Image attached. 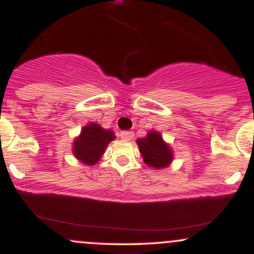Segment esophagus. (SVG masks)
Listing matches in <instances>:
<instances>
[{"mask_svg":"<svg viewBox=\"0 0 254 254\" xmlns=\"http://www.w3.org/2000/svg\"><path fill=\"white\" fill-rule=\"evenodd\" d=\"M121 137L124 141H130V139H132L133 132L132 131H123V132H121Z\"/></svg>","mask_w":254,"mask_h":254,"instance_id":"34e87169","label":"esophagus"}]
</instances>
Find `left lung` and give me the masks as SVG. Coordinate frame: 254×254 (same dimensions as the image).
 Instances as JSON below:
<instances>
[{
    "label": "left lung",
    "mask_w": 254,
    "mask_h": 254,
    "mask_svg": "<svg viewBox=\"0 0 254 254\" xmlns=\"http://www.w3.org/2000/svg\"><path fill=\"white\" fill-rule=\"evenodd\" d=\"M137 144H138L139 153L143 157V161L150 167L156 168V170L165 168L173 160V151L171 147L156 131H149L143 138L137 139Z\"/></svg>",
    "instance_id": "obj_1"
}]
</instances>
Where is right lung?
Returning <instances> with one entry per match:
<instances>
[{
    "mask_svg": "<svg viewBox=\"0 0 254 254\" xmlns=\"http://www.w3.org/2000/svg\"><path fill=\"white\" fill-rule=\"evenodd\" d=\"M115 138L113 131L105 130L99 124L89 123L82 127L80 136L75 138L72 154L84 165H95L103 156L107 144Z\"/></svg>",
    "mask_w": 254,
    "mask_h": 254,
    "instance_id": "1",
    "label": "right lung"
}]
</instances>
